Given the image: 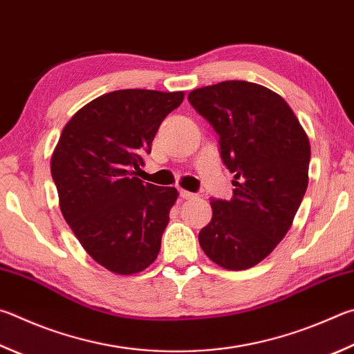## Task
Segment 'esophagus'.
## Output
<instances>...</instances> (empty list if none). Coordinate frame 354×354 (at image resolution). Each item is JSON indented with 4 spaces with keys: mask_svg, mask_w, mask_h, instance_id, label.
<instances>
[{
    "mask_svg": "<svg viewBox=\"0 0 354 354\" xmlns=\"http://www.w3.org/2000/svg\"><path fill=\"white\" fill-rule=\"evenodd\" d=\"M179 196H181L183 199H192V198H195L196 195L195 194H190V192H187V190H179Z\"/></svg>",
    "mask_w": 354,
    "mask_h": 354,
    "instance_id": "1",
    "label": "esophagus"
}]
</instances>
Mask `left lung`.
<instances>
[{
	"label": "left lung",
	"mask_w": 354,
	"mask_h": 354,
	"mask_svg": "<svg viewBox=\"0 0 354 354\" xmlns=\"http://www.w3.org/2000/svg\"><path fill=\"white\" fill-rule=\"evenodd\" d=\"M189 102L220 136L234 175L232 198L210 201L199 244L223 268H252L291 227L308 187L310 140L286 102L257 83L221 82L192 91Z\"/></svg>",
	"instance_id": "8db88e82"
}]
</instances>
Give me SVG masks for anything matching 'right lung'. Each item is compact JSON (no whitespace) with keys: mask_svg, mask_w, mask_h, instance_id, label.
<instances>
[{"mask_svg":"<svg viewBox=\"0 0 354 354\" xmlns=\"http://www.w3.org/2000/svg\"><path fill=\"white\" fill-rule=\"evenodd\" d=\"M184 93L120 89L100 95L65 125L50 158L60 209L89 257L130 275L156 260L178 198L136 178L159 125Z\"/></svg>","mask_w":354,"mask_h":354,"instance_id":"obj_1","label":"right lung"}]
</instances>
